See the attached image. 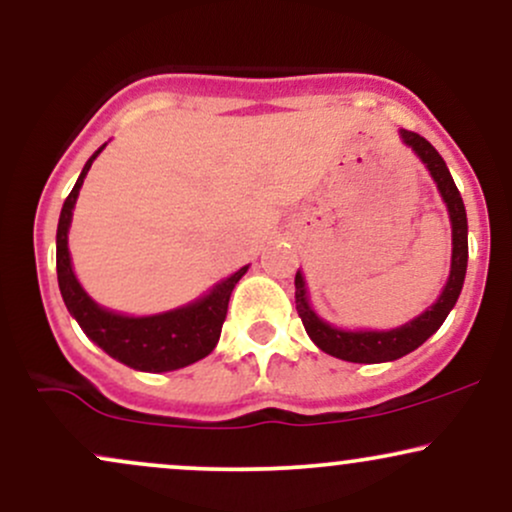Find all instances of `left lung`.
<instances>
[{"instance_id":"8db88e82","label":"left lung","mask_w":512,"mask_h":512,"mask_svg":"<svg viewBox=\"0 0 512 512\" xmlns=\"http://www.w3.org/2000/svg\"><path fill=\"white\" fill-rule=\"evenodd\" d=\"M399 137H402V142L411 146V151L424 161L431 178L436 180L445 207H448L452 223V262L448 284H445L438 301L433 303L426 313L414 317V320L397 327V330H339V327H332L330 322L317 317L315 310L310 308L303 274L296 272V310L298 315H301L305 332H308V337L317 344V349H322L325 354H330L334 358H342V361L385 363L397 361V358L407 356L409 351L419 349V346L443 325L450 310L455 308L464 284V274H467V211H464L460 190H457L443 156L433 149L431 142H426L421 134L409 132V129H399Z\"/></svg>"}]
</instances>
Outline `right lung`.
Here are the masks:
<instances>
[{
  "label": "right lung",
  "mask_w": 512,
  "mask_h": 512,
  "mask_svg": "<svg viewBox=\"0 0 512 512\" xmlns=\"http://www.w3.org/2000/svg\"><path fill=\"white\" fill-rule=\"evenodd\" d=\"M103 149L105 144L86 161L74 190L64 199L60 223H57V281H60L64 305H67L72 317H76L86 337L101 346L105 354L125 363V366L144 370V373H166V370L185 368L214 351L221 337L223 320H226L231 293L238 281L243 279V274L248 272V267H240L236 274L216 284L199 301L161 315L129 317L101 308L76 281L72 257H69L67 233L69 223H72L76 197H79L81 185H84L88 168Z\"/></svg>",
  "instance_id": "1"
}]
</instances>
